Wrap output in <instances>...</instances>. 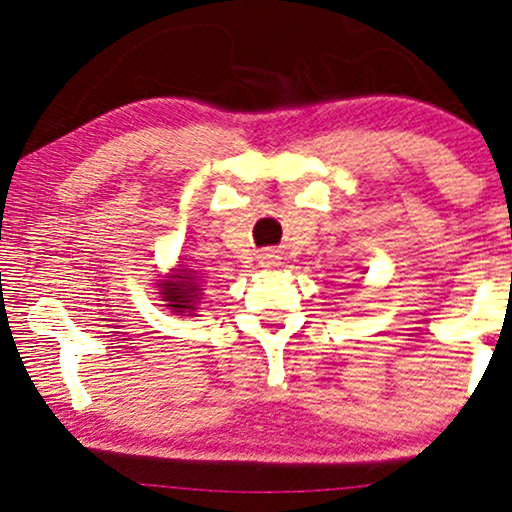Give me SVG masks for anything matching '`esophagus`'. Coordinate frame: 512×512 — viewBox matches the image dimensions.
I'll use <instances>...</instances> for the list:
<instances>
[{"instance_id":"1","label":"esophagus","mask_w":512,"mask_h":512,"mask_svg":"<svg viewBox=\"0 0 512 512\" xmlns=\"http://www.w3.org/2000/svg\"><path fill=\"white\" fill-rule=\"evenodd\" d=\"M259 264H262L264 269H273V266L280 264V255L276 250H264V253L259 255Z\"/></svg>"}]
</instances>
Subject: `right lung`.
Here are the masks:
<instances>
[{
	"label": "right lung",
	"mask_w": 512,
	"mask_h": 512,
	"mask_svg": "<svg viewBox=\"0 0 512 512\" xmlns=\"http://www.w3.org/2000/svg\"><path fill=\"white\" fill-rule=\"evenodd\" d=\"M201 276L192 269H176L160 283V297L167 301V308L176 315H194L197 304H201Z\"/></svg>",
	"instance_id": "right-lung-1"
}]
</instances>
